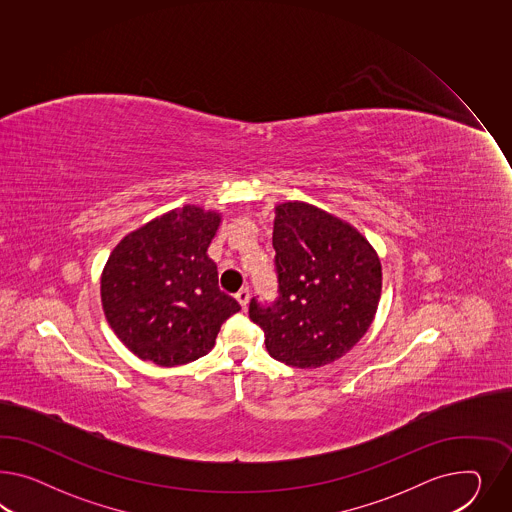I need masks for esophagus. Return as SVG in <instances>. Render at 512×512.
Returning a JSON list of instances; mask_svg holds the SVG:
<instances>
[{"label":"esophagus","mask_w":512,"mask_h":512,"mask_svg":"<svg viewBox=\"0 0 512 512\" xmlns=\"http://www.w3.org/2000/svg\"><path fill=\"white\" fill-rule=\"evenodd\" d=\"M236 302L242 305V309H246L249 304V291L248 289H240V291L236 292Z\"/></svg>","instance_id":"esophagus-1"}]
</instances>
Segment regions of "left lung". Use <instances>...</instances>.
<instances>
[{
    "label": "left lung",
    "mask_w": 512,
    "mask_h": 512,
    "mask_svg": "<svg viewBox=\"0 0 512 512\" xmlns=\"http://www.w3.org/2000/svg\"><path fill=\"white\" fill-rule=\"evenodd\" d=\"M277 296L249 302V318L264 332L274 360L317 369L343 358L373 322L382 264L350 223L302 201L276 207Z\"/></svg>",
    "instance_id": "8db88e82"
}]
</instances>
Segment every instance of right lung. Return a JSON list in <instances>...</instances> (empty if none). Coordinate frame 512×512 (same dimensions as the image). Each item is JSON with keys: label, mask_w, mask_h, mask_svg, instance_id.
<instances>
[{"label": "right lung", "mask_w": 512, "mask_h": 512, "mask_svg": "<svg viewBox=\"0 0 512 512\" xmlns=\"http://www.w3.org/2000/svg\"><path fill=\"white\" fill-rule=\"evenodd\" d=\"M221 216L175 208L126 235L104 266L100 298L111 330L139 360L175 367L199 360L240 311L220 291L207 255Z\"/></svg>", "instance_id": "right-lung-1"}]
</instances>
